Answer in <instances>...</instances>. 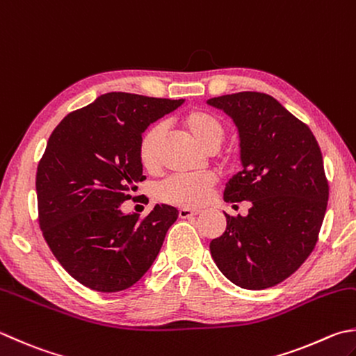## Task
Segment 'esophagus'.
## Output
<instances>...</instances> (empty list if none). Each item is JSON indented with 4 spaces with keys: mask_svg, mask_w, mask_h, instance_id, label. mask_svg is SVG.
<instances>
[{
    "mask_svg": "<svg viewBox=\"0 0 356 356\" xmlns=\"http://www.w3.org/2000/svg\"><path fill=\"white\" fill-rule=\"evenodd\" d=\"M200 213V211H195V209H179V212H178V216H179V218H191V217H195V216H198Z\"/></svg>",
    "mask_w": 356,
    "mask_h": 356,
    "instance_id": "esophagus-1",
    "label": "esophagus"
}]
</instances>
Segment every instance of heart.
<instances>
[{
  "label": "heart",
  "mask_w": 356,
  "mask_h": 356,
  "mask_svg": "<svg viewBox=\"0 0 356 356\" xmlns=\"http://www.w3.org/2000/svg\"><path fill=\"white\" fill-rule=\"evenodd\" d=\"M184 130L203 147L206 152L220 149L225 139V127L212 113L204 110H191L181 116ZM165 136L163 124H152L143 131L138 140V161L145 172L155 173L161 167V150ZM213 173H200L189 177H172L156 187V200L161 203L193 209L204 204L209 191L216 186Z\"/></svg>",
  "instance_id": "1"
}]
</instances>
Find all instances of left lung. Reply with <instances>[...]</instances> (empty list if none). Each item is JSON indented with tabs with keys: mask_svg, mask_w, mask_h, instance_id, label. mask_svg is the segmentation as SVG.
I'll list each match as a JSON object with an SVG mask.
<instances>
[{
	"mask_svg": "<svg viewBox=\"0 0 356 356\" xmlns=\"http://www.w3.org/2000/svg\"><path fill=\"white\" fill-rule=\"evenodd\" d=\"M236 124L243 170L226 184V203L250 201L246 217L226 216L211 241L218 270L237 286L282 282L314 250L327 209L323 153L312 130L276 99L256 91L212 97Z\"/></svg>",
	"mask_w": 356,
	"mask_h": 356,
	"instance_id": "8db88e82",
	"label": "left lung"
}]
</instances>
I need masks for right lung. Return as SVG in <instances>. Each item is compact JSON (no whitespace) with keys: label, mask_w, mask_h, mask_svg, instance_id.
Listing matches in <instances>:
<instances>
[{"label":"right lung","mask_w":356,"mask_h":356,"mask_svg":"<svg viewBox=\"0 0 356 356\" xmlns=\"http://www.w3.org/2000/svg\"><path fill=\"white\" fill-rule=\"evenodd\" d=\"M184 99L106 92L65 116L37 167L38 223L71 276L100 293L135 285L155 261L175 207L156 204L143 220L120 204L145 179L138 140Z\"/></svg>","instance_id":"1"}]
</instances>
